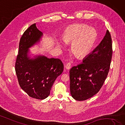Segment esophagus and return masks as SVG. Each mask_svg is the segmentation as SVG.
<instances>
[{
    "mask_svg": "<svg viewBox=\"0 0 125 125\" xmlns=\"http://www.w3.org/2000/svg\"><path fill=\"white\" fill-rule=\"evenodd\" d=\"M65 68L66 69H67V70L70 69V68H71V64H70V63H67L66 65V66H65Z\"/></svg>",
    "mask_w": 125,
    "mask_h": 125,
    "instance_id": "esophagus-1",
    "label": "esophagus"
}]
</instances>
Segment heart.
Segmentation results:
<instances>
[{
	"mask_svg": "<svg viewBox=\"0 0 125 125\" xmlns=\"http://www.w3.org/2000/svg\"><path fill=\"white\" fill-rule=\"evenodd\" d=\"M83 24H74L69 26L63 35V40L66 43H72L71 50L79 59L86 57L92 50L97 37V33L92 28H87ZM58 45L65 47L63 42Z\"/></svg>",
	"mask_w": 125,
	"mask_h": 125,
	"instance_id": "1",
	"label": "heart"
}]
</instances>
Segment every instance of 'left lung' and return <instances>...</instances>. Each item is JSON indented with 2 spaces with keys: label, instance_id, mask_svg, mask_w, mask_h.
I'll use <instances>...</instances> for the list:
<instances>
[{
  "label": "left lung",
  "instance_id": "left-lung-1",
  "mask_svg": "<svg viewBox=\"0 0 125 125\" xmlns=\"http://www.w3.org/2000/svg\"><path fill=\"white\" fill-rule=\"evenodd\" d=\"M112 54V40L107 30L99 45L82 63L70 70V91L73 99L85 100L99 92L109 73Z\"/></svg>",
  "mask_w": 125,
  "mask_h": 125
}]
</instances>
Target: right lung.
Here are the masks:
<instances>
[{
    "label": "right lung",
    "mask_w": 125,
    "mask_h": 125,
    "mask_svg": "<svg viewBox=\"0 0 125 125\" xmlns=\"http://www.w3.org/2000/svg\"><path fill=\"white\" fill-rule=\"evenodd\" d=\"M43 33L33 23L23 33L20 40L15 70L21 89L28 96L44 99L50 92L57 77L61 75L63 65L58 58H49L42 55L31 58L29 48L40 41Z\"/></svg>",
    "instance_id": "add662e5"
}]
</instances>
